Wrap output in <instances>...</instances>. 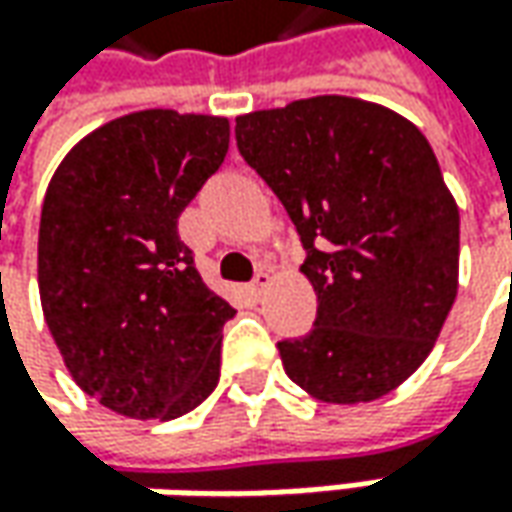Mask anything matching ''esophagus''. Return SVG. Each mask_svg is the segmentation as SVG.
I'll return each mask as SVG.
<instances>
[{
	"mask_svg": "<svg viewBox=\"0 0 512 512\" xmlns=\"http://www.w3.org/2000/svg\"><path fill=\"white\" fill-rule=\"evenodd\" d=\"M272 286V274L269 272H257L255 280H252V294H255V300H260L263 294H266V289Z\"/></svg>",
	"mask_w": 512,
	"mask_h": 512,
	"instance_id": "1",
	"label": "esophagus"
}]
</instances>
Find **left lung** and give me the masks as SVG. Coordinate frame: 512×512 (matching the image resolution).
Here are the masks:
<instances>
[{"label": "left lung", "mask_w": 512, "mask_h": 512, "mask_svg": "<svg viewBox=\"0 0 512 512\" xmlns=\"http://www.w3.org/2000/svg\"><path fill=\"white\" fill-rule=\"evenodd\" d=\"M243 161L272 186L317 294L306 337L277 343L314 399L385 397L431 354L459 286V209L428 138L348 96L240 115Z\"/></svg>", "instance_id": "1"}]
</instances>
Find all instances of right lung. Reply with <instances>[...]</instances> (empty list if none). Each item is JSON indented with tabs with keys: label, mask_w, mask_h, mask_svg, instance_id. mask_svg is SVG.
I'll return each mask as SVG.
<instances>
[{
	"label": "right lung",
	"mask_w": 512,
	"mask_h": 512,
	"mask_svg": "<svg viewBox=\"0 0 512 512\" xmlns=\"http://www.w3.org/2000/svg\"><path fill=\"white\" fill-rule=\"evenodd\" d=\"M229 150L218 115L141 110L64 155L39 223V294L70 377L133 419H178L221 377L235 309L201 280L178 218Z\"/></svg>",
	"instance_id": "obj_1"
}]
</instances>
